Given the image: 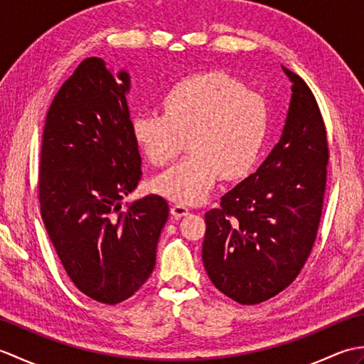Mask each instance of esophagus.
Listing matches in <instances>:
<instances>
[{"instance_id": "obj_1", "label": "esophagus", "mask_w": 364, "mask_h": 364, "mask_svg": "<svg viewBox=\"0 0 364 364\" xmlns=\"http://www.w3.org/2000/svg\"><path fill=\"white\" fill-rule=\"evenodd\" d=\"M170 213H172L173 218H183V215L189 214V208L184 206L183 203H175L172 205V208H170Z\"/></svg>"}]
</instances>
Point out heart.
Here are the masks:
<instances>
[{"label": "heart", "instance_id": "b5f03b06", "mask_svg": "<svg viewBox=\"0 0 364 364\" xmlns=\"http://www.w3.org/2000/svg\"><path fill=\"white\" fill-rule=\"evenodd\" d=\"M161 107L162 115H134V141L154 166L173 161L183 139L189 154L153 178V191L178 203H197L219 176L237 180L250 172L267 133V105L257 92L225 73H198L173 84Z\"/></svg>", "mask_w": 364, "mask_h": 364}]
</instances>
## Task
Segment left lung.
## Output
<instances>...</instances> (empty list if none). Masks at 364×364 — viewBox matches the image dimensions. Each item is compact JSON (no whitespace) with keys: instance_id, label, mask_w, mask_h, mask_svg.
Listing matches in <instances>:
<instances>
[{"instance_id":"obj_1","label":"left lung","mask_w":364,"mask_h":364,"mask_svg":"<svg viewBox=\"0 0 364 364\" xmlns=\"http://www.w3.org/2000/svg\"><path fill=\"white\" fill-rule=\"evenodd\" d=\"M280 141L257 172L205 214L203 266L213 284L242 305L261 304L289 286L318 233L328 146L316 98L299 75Z\"/></svg>"}]
</instances>
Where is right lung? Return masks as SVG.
<instances>
[{
	"label": "right lung",
	"instance_id": "1",
	"mask_svg": "<svg viewBox=\"0 0 364 364\" xmlns=\"http://www.w3.org/2000/svg\"><path fill=\"white\" fill-rule=\"evenodd\" d=\"M127 70L84 59L46 114L38 192L42 219L65 272L107 305L127 300L150 277L168 218L159 196L127 203L141 180L131 131Z\"/></svg>",
	"mask_w": 364,
	"mask_h": 364
}]
</instances>
